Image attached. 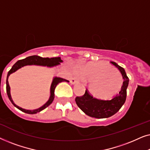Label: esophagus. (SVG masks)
<instances>
[{
    "label": "esophagus",
    "instance_id": "34e87169",
    "mask_svg": "<svg viewBox=\"0 0 150 150\" xmlns=\"http://www.w3.org/2000/svg\"><path fill=\"white\" fill-rule=\"evenodd\" d=\"M70 83L71 84H72V85H74V84L78 83V80L76 79H75V78H72V79L70 80Z\"/></svg>",
    "mask_w": 150,
    "mask_h": 150
}]
</instances>
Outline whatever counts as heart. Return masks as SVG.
<instances>
[{
  "label": "heart",
  "mask_w": 150,
  "mask_h": 150,
  "mask_svg": "<svg viewBox=\"0 0 150 150\" xmlns=\"http://www.w3.org/2000/svg\"><path fill=\"white\" fill-rule=\"evenodd\" d=\"M76 72L85 81L91 82L90 89L100 98H108L115 95L122 84L121 74L103 61L79 64L76 67Z\"/></svg>",
  "instance_id": "obj_1"
}]
</instances>
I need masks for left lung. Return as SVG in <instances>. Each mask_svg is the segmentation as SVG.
Returning a JSON list of instances; mask_svg holds the SVG:
<instances>
[{"label": "left lung", "instance_id": "8db88e82", "mask_svg": "<svg viewBox=\"0 0 150 150\" xmlns=\"http://www.w3.org/2000/svg\"><path fill=\"white\" fill-rule=\"evenodd\" d=\"M110 63L120 70L124 79L123 85L119 93L111 99L104 100L93 98L88 89H86L85 93L83 96L75 98L77 106L86 115L91 117L98 119L110 117L120 110L126 101L129 79L123 67L115 62Z\"/></svg>", "mask_w": 150, "mask_h": 150}]
</instances>
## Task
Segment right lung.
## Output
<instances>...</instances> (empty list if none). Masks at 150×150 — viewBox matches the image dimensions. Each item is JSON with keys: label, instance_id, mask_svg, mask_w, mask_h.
<instances>
[{"label": "right lung", "instance_id": "obj_1", "mask_svg": "<svg viewBox=\"0 0 150 150\" xmlns=\"http://www.w3.org/2000/svg\"><path fill=\"white\" fill-rule=\"evenodd\" d=\"M61 62H63V61L61 60L60 57H53V58H48V57H46V58H43V57H41L40 56H37V55L28 57L25 59H22V60L18 61L17 62L13 65V67H12L11 69L9 71V72H8L7 76V81H6V90H7V93L8 97H9V99L10 100V101L11 102V103L13 104L16 108L21 110V111L26 112V113H28V114H35L37 112L42 111V110H44L46 107H48V106L53 102V100H54L55 87H57V85H58L59 83H61V82H69L67 80L62 79V78L55 77L54 79H53L52 85H51L50 96V98H49L48 101L47 102L44 106H42V107H40V108L30 110H25L24 109V108H20L13 103V100L11 99V94H10V87L9 85V83H8V77H9V76L11 74L14 72V71H16V70H18V69L21 68L22 67L25 66V65H43V66H47V67H52V66H55V65H59L60 64V63Z\"/></svg>", "mask_w": 150, "mask_h": 150}]
</instances>
